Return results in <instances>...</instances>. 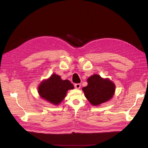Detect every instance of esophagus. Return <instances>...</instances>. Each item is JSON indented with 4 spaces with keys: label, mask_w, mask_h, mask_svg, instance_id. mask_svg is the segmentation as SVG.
Segmentation results:
<instances>
[{
    "label": "esophagus",
    "mask_w": 148,
    "mask_h": 148,
    "mask_svg": "<svg viewBox=\"0 0 148 148\" xmlns=\"http://www.w3.org/2000/svg\"><path fill=\"white\" fill-rule=\"evenodd\" d=\"M74 86H75V88H76V89H79L81 88V84L76 83V84H75Z\"/></svg>",
    "instance_id": "obj_1"
}]
</instances>
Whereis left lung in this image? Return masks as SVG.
Returning a JSON list of instances; mask_svg holds the SVG:
<instances>
[{"label": "left lung", "mask_w": 148, "mask_h": 148, "mask_svg": "<svg viewBox=\"0 0 148 148\" xmlns=\"http://www.w3.org/2000/svg\"><path fill=\"white\" fill-rule=\"evenodd\" d=\"M88 84L83 88L86 97L94 106L106 102L112 98L115 85L108 79H103L98 75H94L88 79Z\"/></svg>", "instance_id": "left-lung-1"}]
</instances>
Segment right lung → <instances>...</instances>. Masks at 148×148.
Instances as JSON below:
<instances>
[{
    "label": "right lung",
    "instance_id": "1",
    "mask_svg": "<svg viewBox=\"0 0 148 148\" xmlns=\"http://www.w3.org/2000/svg\"><path fill=\"white\" fill-rule=\"evenodd\" d=\"M73 88L69 80H62L59 75L53 74L40 84L38 92L45 100L53 105H58L64 99L67 91Z\"/></svg>",
    "mask_w": 148,
    "mask_h": 148
}]
</instances>
